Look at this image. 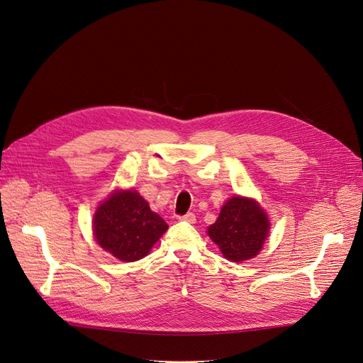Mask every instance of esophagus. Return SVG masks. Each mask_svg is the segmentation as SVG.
I'll return each instance as SVG.
<instances>
[{"mask_svg":"<svg viewBox=\"0 0 363 363\" xmlns=\"http://www.w3.org/2000/svg\"><path fill=\"white\" fill-rule=\"evenodd\" d=\"M180 220H184V222H187V224H194V222H196V215L189 212V213L180 216Z\"/></svg>","mask_w":363,"mask_h":363,"instance_id":"esophagus-1","label":"esophagus"}]
</instances>
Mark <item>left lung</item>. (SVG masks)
I'll list each match as a JSON object with an SVG mask.
<instances>
[{
  "label": "left lung",
  "instance_id": "obj_1",
  "mask_svg": "<svg viewBox=\"0 0 363 363\" xmlns=\"http://www.w3.org/2000/svg\"><path fill=\"white\" fill-rule=\"evenodd\" d=\"M208 234L225 259L242 262L253 259L262 250L269 234V220L255 201L235 196L222 206Z\"/></svg>",
  "mask_w": 363,
  "mask_h": 363
}]
</instances>
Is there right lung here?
Segmentation results:
<instances>
[{
  "label": "right lung",
  "instance_id": "add662e5",
  "mask_svg": "<svg viewBox=\"0 0 363 363\" xmlns=\"http://www.w3.org/2000/svg\"><path fill=\"white\" fill-rule=\"evenodd\" d=\"M165 220L136 191H115L94 213L97 242L122 262L145 257L167 231Z\"/></svg>",
  "mask_w": 363,
  "mask_h": 363
}]
</instances>
